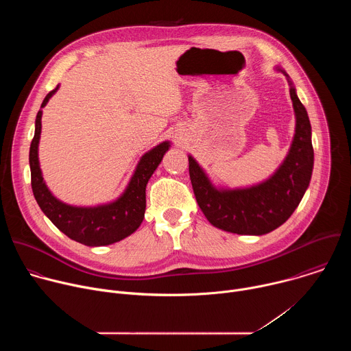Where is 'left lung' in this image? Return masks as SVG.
Segmentation results:
<instances>
[{
    "instance_id": "8db88e82",
    "label": "left lung",
    "mask_w": 351,
    "mask_h": 351,
    "mask_svg": "<svg viewBox=\"0 0 351 351\" xmlns=\"http://www.w3.org/2000/svg\"><path fill=\"white\" fill-rule=\"evenodd\" d=\"M274 69L287 79L295 118L290 148L276 171L263 182L230 189L215 184L197 160L187 156L198 207L213 226L225 232L261 236L275 230L291 217L310 186L314 149L308 114L290 76L280 66Z\"/></svg>"
}]
</instances>
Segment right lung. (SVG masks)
Returning a JSON list of instances; mask_svg holds the SVG:
<instances>
[{"label": "right lung", "mask_w": 351, "mask_h": 351, "mask_svg": "<svg viewBox=\"0 0 351 351\" xmlns=\"http://www.w3.org/2000/svg\"><path fill=\"white\" fill-rule=\"evenodd\" d=\"M58 88L60 84L45 95L36 117L34 137L29 153L32 189L36 202L49 221L77 243L99 247L121 241L136 232L141 225L145 211L147 183L171 148V141L165 140L141 156L125 190L112 202L90 207L66 204L57 198L45 184L38 160L43 108Z\"/></svg>", "instance_id": "1"}]
</instances>
